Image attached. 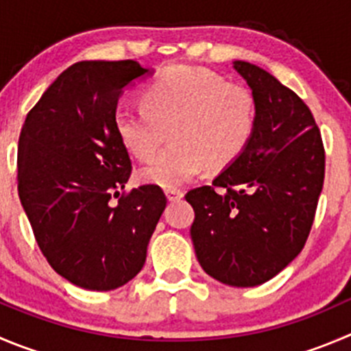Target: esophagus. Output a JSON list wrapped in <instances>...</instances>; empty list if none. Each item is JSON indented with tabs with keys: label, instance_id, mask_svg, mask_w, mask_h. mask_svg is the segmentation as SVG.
Masks as SVG:
<instances>
[{
	"label": "esophagus",
	"instance_id": "1",
	"mask_svg": "<svg viewBox=\"0 0 351 351\" xmlns=\"http://www.w3.org/2000/svg\"><path fill=\"white\" fill-rule=\"evenodd\" d=\"M165 195H167V199L169 202H178V199H181L182 196H184V193L181 191V189H165Z\"/></svg>",
	"mask_w": 351,
	"mask_h": 351
}]
</instances>
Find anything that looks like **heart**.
<instances>
[{"label": "heart", "mask_w": 351, "mask_h": 351, "mask_svg": "<svg viewBox=\"0 0 351 351\" xmlns=\"http://www.w3.org/2000/svg\"><path fill=\"white\" fill-rule=\"evenodd\" d=\"M113 123L122 145L141 160L152 158L172 129L173 145L139 170L141 181L172 189L243 155L255 134L256 103L219 73L179 65L158 73L143 101L120 103Z\"/></svg>", "instance_id": "b5f03b06"}]
</instances>
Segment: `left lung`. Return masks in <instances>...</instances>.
I'll return each instance as SVG.
<instances>
[{
    "label": "left lung",
    "mask_w": 351,
    "mask_h": 351,
    "mask_svg": "<svg viewBox=\"0 0 351 351\" xmlns=\"http://www.w3.org/2000/svg\"><path fill=\"white\" fill-rule=\"evenodd\" d=\"M252 89L256 129L248 148L186 195L195 210L196 258L223 285L252 288L278 276L305 246L324 184L326 153L315 119L267 70L236 60Z\"/></svg>",
    "instance_id": "8db88e82"
}]
</instances>
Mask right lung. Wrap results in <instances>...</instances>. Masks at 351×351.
I'll return each instance as SVG.
<instances>
[{
	"mask_svg": "<svg viewBox=\"0 0 351 351\" xmlns=\"http://www.w3.org/2000/svg\"><path fill=\"white\" fill-rule=\"evenodd\" d=\"M149 73L134 60L77 62L27 113L16 182L34 238L56 274L79 288L110 291L143 269L165 210L156 184L122 193L131 178L113 113L122 89Z\"/></svg>",
	"mask_w": 351,
	"mask_h": 351,
	"instance_id": "right-lung-1",
	"label": "right lung"
}]
</instances>
